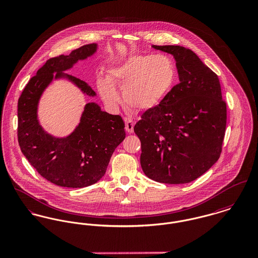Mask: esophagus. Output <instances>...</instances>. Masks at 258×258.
Segmentation results:
<instances>
[{
    "mask_svg": "<svg viewBox=\"0 0 258 258\" xmlns=\"http://www.w3.org/2000/svg\"><path fill=\"white\" fill-rule=\"evenodd\" d=\"M124 122H125V131L128 134H133L134 133V126H135L134 121L132 119H124Z\"/></svg>",
    "mask_w": 258,
    "mask_h": 258,
    "instance_id": "34e87169",
    "label": "esophagus"
}]
</instances>
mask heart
<instances>
[{
    "instance_id": "heart-1",
    "label": "heart",
    "mask_w": 258,
    "mask_h": 258,
    "mask_svg": "<svg viewBox=\"0 0 258 258\" xmlns=\"http://www.w3.org/2000/svg\"><path fill=\"white\" fill-rule=\"evenodd\" d=\"M177 69L165 55H134L113 64L108 79L100 78L98 90L103 101L112 107L120 102L113 84L122 88L125 105L137 112L150 111L165 99L175 85Z\"/></svg>"
}]
</instances>
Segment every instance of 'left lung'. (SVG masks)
Wrapping results in <instances>:
<instances>
[{
    "instance_id": "8db88e82",
    "label": "left lung",
    "mask_w": 258,
    "mask_h": 258,
    "mask_svg": "<svg viewBox=\"0 0 258 258\" xmlns=\"http://www.w3.org/2000/svg\"><path fill=\"white\" fill-rule=\"evenodd\" d=\"M176 59L179 82L158 106L142 114L134 131L140 165L151 179L186 183L202 176L222 152L227 106L217 75L181 46H152Z\"/></svg>"
}]
</instances>
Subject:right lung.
<instances>
[{"label":"right lung","mask_w":258,"mask_h":258,"mask_svg":"<svg viewBox=\"0 0 258 258\" xmlns=\"http://www.w3.org/2000/svg\"><path fill=\"white\" fill-rule=\"evenodd\" d=\"M96 50L97 44H87L68 56L47 59L19 99L18 139L21 152L40 176L59 186L78 188L97 182L105 175L113 152L125 138L121 117L102 111L96 103L85 105L79 125L67 138L47 134L37 119L40 97L53 79L66 78L88 96L96 95L85 81L62 73Z\"/></svg>","instance_id":"right-lung-1"}]
</instances>
